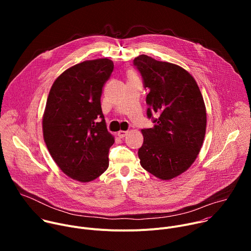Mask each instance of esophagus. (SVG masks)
<instances>
[{
    "instance_id": "1",
    "label": "esophagus",
    "mask_w": 251,
    "mask_h": 251,
    "mask_svg": "<svg viewBox=\"0 0 251 251\" xmlns=\"http://www.w3.org/2000/svg\"><path fill=\"white\" fill-rule=\"evenodd\" d=\"M127 134H128V131H122V130L117 133V135H118L120 138H124Z\"/></svg>"
}]
</instances>
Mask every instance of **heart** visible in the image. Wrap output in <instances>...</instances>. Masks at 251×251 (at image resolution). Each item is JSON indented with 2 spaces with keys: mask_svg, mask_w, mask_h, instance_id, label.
<instances>
[{
  "mask_svg": "<svg viewBox=\"0 0 251 251\" xmlns=\"http://www.w3.org/2000/svg\"><path fill=\"white\" fill-rule=\"evenodd\" d=\"M128 78H136V75H134V74H129V76H128Z\"/></svg>",
  "mask_w": 251,
  "mask_h": 251,
  "instance_id": "obj_1",
  "label": "heart"
}]
</instances>
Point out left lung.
<instances>
[{
  "instance_id": "obj_1",
  "label": "left lung",
  "mask_w": 251,
  "mask_h": 251,
  "mask_svg": "<svg viewBox=\"0 0 251 251\" xmlns=\"http://www.w3.org/2000/svg\"><path fill=\"white\" fill-rule=\"evenodd\" d=\"M133 63L149 89L147 117L155 123L142 129L140 164L161 180H171L187 171L200 153L206 127L203 98L194 77L181 66L145 54Z\"/></svg>"
}]
</instances>
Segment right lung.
<instances>
[{
    "label": "right lung",
    "mask_w": 251,
    "mask_h": 251,
    "mask_svg": "<svg viewBox=\"0 0 251 251\" xmlns=\"http://www.w3.org/2000/svg\"><path fill=\"white\" fill-rule=\"evenodd\" d=\"M113 68L108 58L75 64L55 79L48 97L43 118L47 147L59 169L82 183L109 166L114 138L107 131L100 97Z\"/></svg>",
    "instance_id": "add662e5"
}]
</instances>
